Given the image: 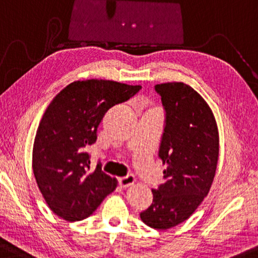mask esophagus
<instances>
[{"instance_id": "34e87169", "label": "esophagus", "mask_w": 258, "mask_h": 258, "mask_svg": "<svg viewBox=\"0 0 258 258\" xmlns=\"http://www.w3.org/2000/svg\"><path fill=\"white\" fill-rule=\"evenodd\" d=\"M135 181H136V178L133 176H126V177L119 178L118 184L120 187H127V186H130V185L135 184Z\"/></svg>"}]
</instances>
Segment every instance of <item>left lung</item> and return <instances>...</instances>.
<instances>
[{
  "mask_svg": "<svg viewBox=\"0 0 258 258\" xmlns=\"http://www.w3.org/2000/svg\"><path fill=\"white\" fill-rule=\"evenodd\" d=\"M165 109L159 158L166 165L164 184L140 218L157 230L190 217L210 191L219 154L218 127L210 106L184 82L156 85Z\"/></svg>",
  "mask_w": 258,
  "mask_h": 258,
  "instance_id": "left-lung-1",
  "label": "left lung"
}]
</instances>
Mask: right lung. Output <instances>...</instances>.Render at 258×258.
I'll list each match as a JSON object with an SVG mask.
<instances>
[{"label": "right lung", "instance_id": "right-lung-1", "mask_svg": "<svg viewBox=\"0 0 258 258\" xmlns=\"http://www.w3.org/2000/svg\"><path fill=\"white\" fill-rule=\"evenodd\" d=\"M142 86L112 80L74 81L55 97L43 113L33 147V172L50 210L67 222L87 218L116 179L91 170L87 153L97 142L106 112L138 93Z\"/></svg>", "mask_w": 258, "mask_h": 258}]
</instances>
